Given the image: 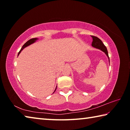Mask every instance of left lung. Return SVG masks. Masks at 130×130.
I'll return each instance as SVG.
<instances>
[{
    "mask_svg": "<svg viewBox=\"0 0 130 130\" xmlns=\"http://www.w3.org/2000/svg\"><path fill=\"white\" fill-rule=\"evenodd\" d=\"M91 37L92 39H93V41H92V46L95 48H97V49H100L101 50H102L103 52L105 53V54H106L107 57L109 58L108 53L107 47H105V46L104 45V43H103V42L97 37L93 36H91Z\"/></svg>",
    "mask_w": 130,
    "mask_h": 130,
    "instance_id": "left-lung-1",
    "label": "left lung"
}]
</instances>
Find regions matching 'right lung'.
I'll return each instance as SVG.
<instances>
[{"label":"right lung","instance_id":"1","mask_svg":"<svg viewBox=\"0 0 130 130\" xmlns=\"http://www.w3.org/2000/svg\"><path fill=\"white\" fill-rule=\"evenodd\" d=\"M37 38H32V39H29V40H28V41L26 42V43H25V44H24V45H23V46L22 47L21 50H20V51H19V53H18V54H19V53H20L21 52L22 50L24 49V48L26 47H27V46L31 45V44H32V43H33L34 42H36V41L37 40ZM56 88H57V87H56ZM56 89H55L54 92L56 91Z\"/></svg>","mask_w":130,"mask_h":130}]
</instances>
